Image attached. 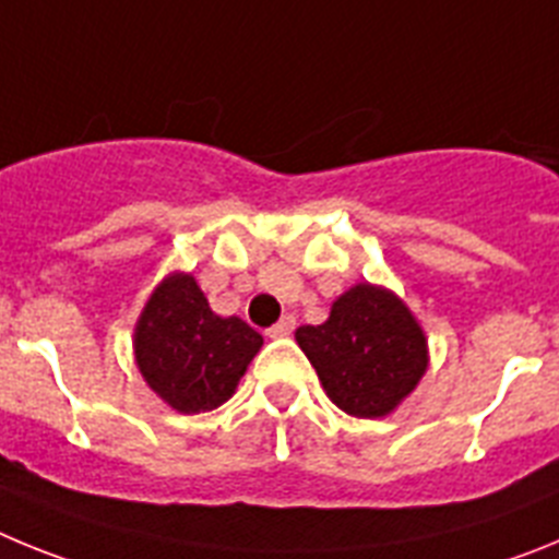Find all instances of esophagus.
<instances>
[{"label":"esophagus","mask_w":559,"mask_h":559,"mask_svg":"<svg viewBox=\"0 0 559 559\" xmlns=\"http://www.w3.org/2000/svg\"><path fill=\"white\" fill-rule=\"evenodd\" d=\"M294 328H296V316L285 313L283 319H280V322L274 324V328L265 330V335H269V338H283V335L294 333Z\"/></svg>","instance_id":"obj_1"}]
</instances>
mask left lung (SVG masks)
<instances>
[{"instance_id":"obj_1","label":"left lung","mask_w":559,"mask_h":559,"mask_svg":"<svg viewBox=\"0 0 559 559\" xmlns=\"http://www.w3.org/2000/svg\"><path fill=\"white\" fill-rule=\"evenodd\" d=\"M296 341L328 397L353 417H386L428 367L426 335L406 305L367 283L338 296L324 324L296 330Z\"/></svg>"}]
</instances>
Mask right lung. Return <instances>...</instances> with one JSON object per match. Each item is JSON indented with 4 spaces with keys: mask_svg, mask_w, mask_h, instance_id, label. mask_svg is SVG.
<instances>
[{
    "mask_svg": "<svg viewBox=\"0 0 559 559\" xmlns=\"http://www.w3.org/2000/svg\"><path fill=\"white\" fill-rule=\"evenodd\" d=\"M263 335L210 310L190 274H173L156 288L136 324V364L147 386L176 412L199 414L231 397Z\"/></svg>",
    "mask_w": 559,
    "mask_h": 559,
    "instance_id": "add662e5",
    "label": "right lung"
}]
</instances>
